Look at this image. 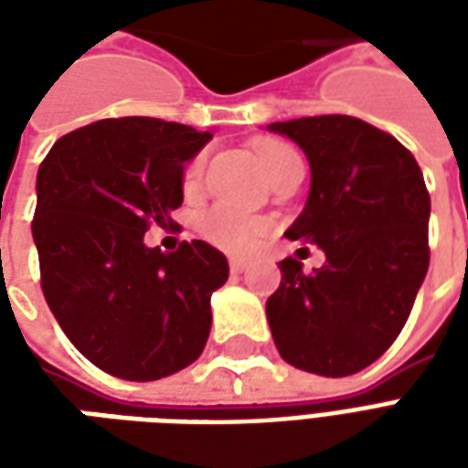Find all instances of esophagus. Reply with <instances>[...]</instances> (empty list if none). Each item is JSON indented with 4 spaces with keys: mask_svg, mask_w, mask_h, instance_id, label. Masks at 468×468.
<instances>
[{
    "mask_svg": "<svg viewBox=\"0 0 468 468\" xmlns=\"http://www.w3.org/2000/svg\"><path fill=\"white\" fill-rule=\"evenodd\" d=\"M248 268H250L248 258H230V273H243Z\"/></svg>",
    "mask_w": 468,
    "mask_h": 468,
    "instance_id": "34e87169",
    "label": "esophagus"
}]
</instances>
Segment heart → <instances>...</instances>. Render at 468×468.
Here are the masks:
<instances>
[{
	"label": "heart",
	"mask_w": 468,
	"mask_h": 468,
	"mask_svg": "<svg viewBox=\"0 0 468 468\" xmlns=\"http://www.w3.org/2000/svg\"><path fill=\"white\" fill-rule=\"evenodd\" d=\"M255 157H258V163H261V167H263V173L268 175L271 183L278 180L281 175L303 167L301 154L295 153L291 144L281 143V140H258L255 143ZM200 175H203V154L195 157L193 163L187 165V170H185V185L187 187L197 185ZM265 228L268 225L263 220L250 218V215L245 213H238V210L225 207V205L213 207L200 220V230H203V235L210 243H215L218 248H225V250H235V253L238 250H250L258 243V238L265 233Z\"/></svg>",
	"instance_id": "heart-1"
}]
</instances>
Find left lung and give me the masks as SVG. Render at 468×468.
Listing matches in <instances>:
<instances>
[{
  "label": "left lung",
  "mask_w": 468,
  "mask_h": 468,
  "mask_svg": "<svg viewBox=\"0 0 468 468\" xmlns=\"http://www.w3.org/2000/svg\"><path fill=\"white\" fill-rule=\"evenodd\" d=\"M311 165L303 213L285 230L318 245L325 263H278L265 303L275 348L301 371L351 376L381 358L401 334L429 271L431 200L413 154L358 117L271 122Z\"/></svg>",
  "instance_id": "obj_1"
}]
</instances>
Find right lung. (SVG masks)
<instances>
[{
	"mask_svg": "<svg viewBox=\"0 0 468 468\" xmlns=\"http://www.w3.org/2000/svg\"><path fill=\"white\" fill-rule=\"evenodd\" d=\"M210 137L157 117L100 120L39 165L32 238L47 305L87 361L124 381L173 376L207 344L225 255L205 240L163 253L144 233L173 220L185 163Z\"/></svg>",
	"mask_w": 468,
	"mask_h": 468,
	"instance_id": "obj_1",
	"label": "right lung"
}]
</instances>
